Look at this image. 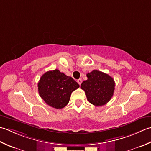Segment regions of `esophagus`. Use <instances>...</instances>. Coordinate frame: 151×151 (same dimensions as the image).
<instances>
[{
	"label": "esophagus",
	"mask_w": 151,
	"mask_h": 151,
	"mask_svg": "<svg viewBox=\"0 0 151 151\" xmlns=\"http://www.w3.org/2000/svg\"><path fill=\"white\" fill-rule=\"evenodd\" d=\"M77 82L78 83L79 85H81V83H82V79L81 78H79V79H78V80H77Z\"/></svg>",
	"instance_id": "34e87169"
}]
</instances>
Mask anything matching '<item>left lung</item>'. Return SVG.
<instances>
[{
  "label": "left lung",
  "instance_id": "left-lung-1",
  "mask_svg": "<svg viewBox=\"0 0 151 151\" xmlns=\"http://www.w3.org/2000/svg\"><path fill=\"white\" fill-rule=\"evenodd\" d=\"M87 80L83 81L81 88L85 91L87 100L96 106L106 104L112 98L115 81L107 73L94 70L87 74Z\"/></svg>",
  "mask_w": 151,
  "mask_h": 151
}]
</instances>
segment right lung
<instances>
[{
	"mask_svg": "<svg viewBox=\"0 0 151 151\" xmlns=\"http://www.w3.org/2000/svg\"><path fill=\"white\" fill-rule=\"evenodd\" d=\"M38 87L40 96L47 105L62 109L68 104L72 93L79 85L72 77L56 69L43 74Z\"/></svg>",
	"mask_w": 151,
	"mask_h": 151,
	"instance_id": "1",
	"label": "right lung"
}]
</instances>
